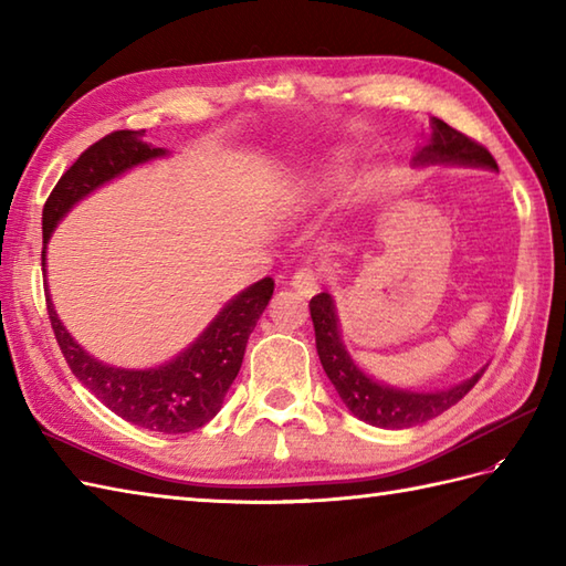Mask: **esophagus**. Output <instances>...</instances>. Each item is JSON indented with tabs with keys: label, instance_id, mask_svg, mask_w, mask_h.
<instances>
[{
	"label": "esophagus",
	"instance_id": "obj_1",
	"mask_svg": "<svg viewBox=\"0 0 566 566\" xmlns=\"http://www.w3.org/2000/svg\"><path fill=\"white\" fill-rule=\"evenodd\" d=\"M292 286H294V290H296L298 294H302V296L311 298L314 294H318V290H321V276H318V272L304 268V270H298V272L292 276Z\"/></svg>",
	"mask_w": 566,
	"mask_h": 566
}]
</instances>
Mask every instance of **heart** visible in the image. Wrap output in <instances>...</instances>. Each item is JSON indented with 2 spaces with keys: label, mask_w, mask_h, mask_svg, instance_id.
<instances>
[{
  "label": "heart",
  "mask_w": 566,
  "mask_h": 566,
  "mask_svg": "<svg viewBox=\"0 0 566 566\" xmlns=\"http://www.w3.org/2000/svg\"><path fill=\"white\" fill-rule=\"evenodd\" d=\"M350 155L345 150H335L326 160H321L308 175H304L302 191L308 199L328 197L333 191H338L340 185H345L347 175H350Z\"/></svg>",
  "instance_id": "b5f03b06"
}]
</instances>
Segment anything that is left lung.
<instances>
[{
  "label": "left lung",
  "mask_w": 566,
  "mask_h": 566,
  "mask_svg": "<svg viewBox=\"0 0 566 566\" xmlns=\"http://www.w3.org/2000/svg\"><path fill=\"white\" fill-rule=\"evenodd\" d=\"M430 165L484 167V170L499 172L496 160L491 158V153L484 146H479V143L467 138L460 130H454L436 116L430 118V134L426 143L413 155V167ZM308 308L316 331V350L331 384L338 391L347 411L375 428L403 430L426 423V420L440 416L450 406L464 399L469 389L484 375V369H479L469 379L436 391L391 387V384L369 377L355 363L353 355L347 353L340 333L338 311H335V298L328 292L311 298Z\"/></svg>",
  "instance_id": "1"
}]
</instances>
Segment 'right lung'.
<instances>
[{"instance_id": "add662e5", "label": "right lung", "mask_w": 566, "mask_h": 566, "mask_svg": "<svg viewBox=\"0 0 566 566\" xmlns=\"http://www.w3.org/2000/svg\"><path fill=\"white\" fill-rule=\"evenodd\" d=\"M143 136L146 130H114L84 150L57 179L43 207V276L48 240L75 203L134 167L170 155V150L148 146ZM272 292V276H264L235 294L182 353L163 365L128 369L102 363L72 338L57 316L45 282L48 318L72 375L116 416L167 436L207 426L221 411L226 394L243 365L250 333L268 308Z\"/></svg>"}]
</instances>
